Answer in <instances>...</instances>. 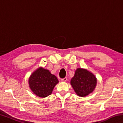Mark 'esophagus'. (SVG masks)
<instances>
[{"instance_id":"34e87169","label":"esophagus","mask_w":123,"mask_h":123,"mask_svg":"<svg viewBox=\"0 0 123 123\" xmlns=\"http://www.w3.org/2000/svg\"><path fill=\"white\" fill-rule=\"evenodd\" d=\"M67 80V78H66H66L61 79V81L62 82H66Z\"/></svg>"}]
</instances>
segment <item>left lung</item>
I'll list each match as a JSON object with an SVG mask.
<instances>
[{
    "label": "left lung",
    "mask_w": 123,
    "mask_h": 123,
    "mask_svg": "<svg viewBox=\"0 0 123 123\" xmlns=\"http://www.w3.org/2000/svg\"><path fill=\"white\" fill-rule=\"evenodd\" d=\"M97 84L94 74L86 69L79 68L75 72L74 76L70 80V85L79 97H84L92 93Z\"/></svg>",
    "instance_id": "1"
}]
</instances>
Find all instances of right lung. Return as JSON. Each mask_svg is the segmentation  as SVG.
Here are the masks:
<instances>
[{"label": "right lung", "instance_id": "obj_1", "mask_svg": "<svg viewBox=\"0 0 123 123\" xmlns=\"http://www.w3.org/2000/svg\"><path fill=\"white\" fill-rule=\"evenodd\" d=\"M59 82L56 76L42 67L35 70L28 80L31 90L40 98H45L50 95Z\"/></svg>", "mask_w": 123, "mask_h": 123}]
</instances>
